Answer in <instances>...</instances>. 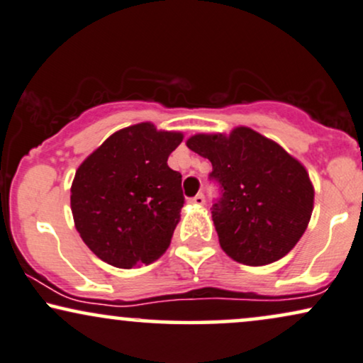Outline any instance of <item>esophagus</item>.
Segmentation results:
<instances>
[{
    "label": "esophagus",
    "mask_w": 363,
    "mask_h": 363,
    "mask_svg": "<svg viewBox=\"0 0 363 363\" xmlns=\"http://www.w3.org/2000/svg\"><path fill=\"white\" fill-rule=\"evenodd\" d=\"M189 203L196 204V206H203L204 204V196L203 194H196L194 197H191Z\"/></svg>",
    "instance_id": "esophagus-1"
}]
</instances>
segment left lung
Wrapping results in <instances>:
<instances>
[{"label": "left lung", "mask_w": 363, "mask_h": 363, "mask_svg": "<svg viewBox=\"0 0 363 363\" xmlns=\"http://www.w3.org/2000/svg\"><path fill=\"white\" fill-rule=\"evenodd\" d=\"M187 147L209 159V181L219 186L211 213L224 253L263 266L281 259L300 241L313 211L305 167L277 142L247 127L228 137L199 134Z\"/></svg>", "instance_id": "8db88e82"}]
</instances>
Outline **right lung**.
<instances>
[{
    "instance_id": "obj_1",
    "label": "right lung",
    "mask_w": 363,
    "mask_h": 363,
    "mask_svg": "<svg viewBox=\"0 0 363 363\" xmlns=\"http://www.w3.org/2000/svg\"><path fill=\"white\" fill-rule=\"evenodd\" d=\"M179 132L144 122L116 132L77 169L72 214L86 246L116 268L157 259L171 245L181 208L182 176L167 166Z\"/></svg>"
}]
</instances>
